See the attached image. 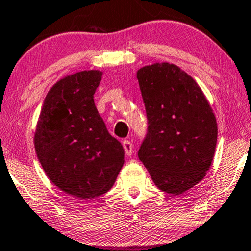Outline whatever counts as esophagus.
Returning a JSON list of instances; mask_svg holds the SVG:
<instances>
[{"instance_id": "1", "label": "esophagus", "mask_w": 251, "mask_h": 251, "mask_svg": "<svg viewBox=\"0 0 251 251\" xmlns=\"http://www.w3.org/2000/svg\"><path fill=\"white\" fill-rule=\"evenodd\" d=\"M122 145H123V148H125V151H126V155L128 156L131 155V154H133V143H131L130 141L126 140V141H123Z\"/></svg>"}]
</instances>
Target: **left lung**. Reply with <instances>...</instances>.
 <instances>
[{"label": "left lung", "mask_w": 251, "mask_h": 251, "mask_svg": "<svg viewBox=\"0 0 251 251\" xmlns=\"http://www.w3.org/2000/svg\"><path fill=\"white\" fill-rule=\"evenodd\" d=\"M136 78L149 125L139 159L157 188L186 192L205 178L215 156L212 108L197 81L174 64L143 66Z\"/></svg>", "instance_id": "left-lung-1"}]
</instances>
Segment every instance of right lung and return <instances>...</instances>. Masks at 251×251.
Here are the masks:
<instances>
[{
    "instance_id": "right-lung-1",
    "label": "right lung",
    "mask_w": 251,
    "mask_h": 251,
    "mask_svg": "<svg viewBox=\"0 0 251 251\" xmlns=\"http://www.w3.org/2000/svg\"><path fill=\"white\" fill-rule=\"evenodd\" d=\"M102 75L100 70H85L58 80L35 126V153L47 178L79 199L108 192L125 163V149L95 105Z\"/></svg>"
}]
</instances>
